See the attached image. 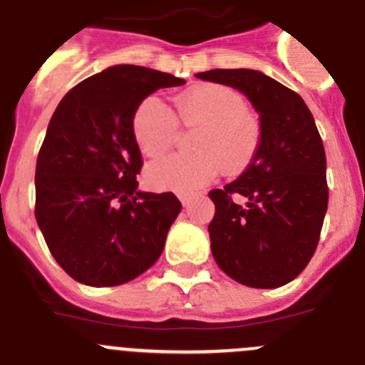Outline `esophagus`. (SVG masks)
<instances>
[{"label":"esophagus","instance_id":"1","mask_svg":"<svg viewBox=\"0 0 365 365\" xmlns=\"http://www.w3.org/2000/svg\"><path fill=\"white\" fill-rule=\"evenodd\" d=\"M179 199L182 202V206H190V202H192V195H188V193H180Z\"/></svg>","mask_w":365,"mask_h":365}]
</instances>
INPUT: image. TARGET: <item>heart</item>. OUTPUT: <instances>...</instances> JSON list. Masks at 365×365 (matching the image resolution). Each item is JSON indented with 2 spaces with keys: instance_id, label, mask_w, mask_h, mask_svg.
Instances as JSON below:
<instances>
[{
  "instance_id": "heart-1",
  "label": "heart",
  "mask_w": 365,
  "mask_h": 365,
  "mask_svg": "<svg viewBox=\"0 0 365 365\" xmlns=\"http://www.w3.org/2000/svg\"><path fill=\"white\" fill-rule=\"evenodd\" d=\"M175 117L157 98L137 106L132 119L133 139L146 157H159L175 145L179 120L195 130V153H177L148 166L150 185L188 193L215 179L220 170L242 172L252 163L260 139L259 123L246 110L242 96L222 85H199L177 96Z\"/></svg>"
}]
</instances>
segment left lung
<instances>
[{
    "mask_svg": "<svg viewBox=\"0 0 365 365\" xmlns=\"http://www.w3.org/2000/svg\"><path fill=\"white\" fill-rule=\"evenodd\" d=\"M195 76L239 90L260 119L259 146L248 168L210 192L213 259L244 286H284L312 260L327 212L326 152L315 119L299 93L259 70L215 68Z\"/></svg>",
    "mask_w": 365,
    "mask_h": 365,
    "instance_id": "left-lung-1",
    "label": "left lung"
}]
</instances>
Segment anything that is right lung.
Masks as SVG:
<instances>
[{"label":"right lung","instance_id":"1","mask_svg":"<svg viewBox=\"0 0 365 365\" xmlns=\"http://www.w3.org/2000/svg\"><path fill=\"white\" fill-rule=\"evenodd\" d=\"M172 73L115 65L73 86L53 112L36 165V220L56 262L78 282L119 286L155 264L180 212L172 192H139L137 106Z\"/></svg>","mask_w":365,"mask_h":365}]
</instances>
